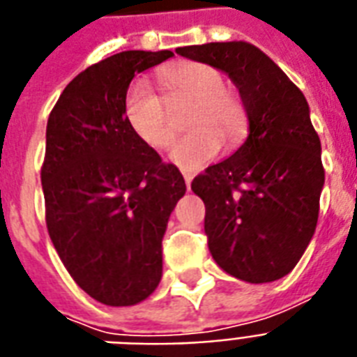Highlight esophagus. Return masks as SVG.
<instances>
[{
    "label": "esophagus",
    "mask_w": 357,
    "mask_h": 357,
    "mask_svg": "<svg viewBox=\"0 0 357 357\" xmlns=\"http://www.w3.org/2000/svg\"><path fill=\"white\" fill-rule=\"evenodd\" d=\"M192 181H193V176L190 175V173H184V182H186V188H188V190L192 188Z\"/></svg>",
    "instance_id": "1"
}]
</instances>
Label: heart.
Masks as SVG:
<instances>
[{"label": "heart", "mask_w": 357, "mask_h": 357, "mask_svg": "<svg viewBox=\"0 0 357 357\" xmlns=\"http://www.w3.org/2000/svg\"><path fill=\"white\" fill-rule=\"evenodd\" d=\"M167 100L147 79H134L124 96V117L134 134L154 149L167 147L175 135L171 106L193 102L188 126L193 128L171 147L169 158L184 171H197L214 158L222 139L234 145L244 135L245 112L225 91V78L214 66L181 63L160 73Z\"/></svg>", "instance_id": "obj_1"}]
</instances>
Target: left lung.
Returning <instances> with one entry per match:
<instances>
[{"label":"left lung","instance_id":"1","mask_svg":"<svg viewBox=\"0 0 357 357\" xmlns=\"http://www.w3.org/2000/svg\"><path fill=\"white\" fill-rule=\"evenodd\" d=\"M214 66L238 89L248 137L193 178L212 259L248 283L292 272L313 238L324 167L305 96L264 52L244 40L176 50Z\"/></svg>","mask_w":357,"mask_h":357}]
</instances>
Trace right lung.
<instances>
[{"instance_id":"right-lung-1","label":"right lung","mask_w":357,"mask_h":357,"mask_svg":"<svg viewBox=\"0 0 357 357\" xmlns=\"http://www.w3.org/2000/svg\"><path fill=\"white\" fill-rule=\"evenodd\" d=\"M173 57L128 50L66 85L46 126V225L61 261L96 302L128 307L162 279V240L186 193L176 165L139 139L124 117L135 74Z\"/></svg>"}]
</instances>
